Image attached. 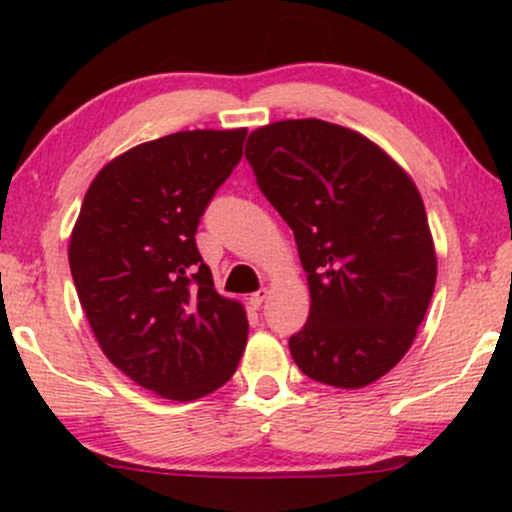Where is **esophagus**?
I'll list each match as a JSON object with an SVG mask.
<instances>
[{"label": "esophagus", "mask_w": 512, "mask_h": 512, "mask_svg": "<svg viewBox=\"0 0 512 512\" xmlns=\"http://www.w3.org/2000/svg\"><path fill=\"white\" fill-rule=\"evenodd\" d=\"M267 296H269L267 289H260V291L250 293V305H252V308H260V305L267 301Z\"/></svg>", "instance_id": "34e87169"}]
</instances>
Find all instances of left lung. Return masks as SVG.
I'll list each match as a JSON object with an SVG mask.
<instances>
[{"label": "left lung", "instance_id": "8db88e82", "mask_svg": "<svg viewBox=\"0 0 512 512\" xmlns=\"http://www.w3.org/2000/svg\"><path fill=\"white\" fill-rule=\"evenodd\" d=\"M245 158L308 274V322L289 339L296 366L344 390L383 378L409 351L436 286L416 185L363 134L315 117L255 129Z\"/></svg>", "mask_w": 512, "mask_h": 512}]
</instances>
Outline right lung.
Instances as JSON below:
<instances>
[{
    "label": "right lung",
    "instance_id": "1",
    "mask_svg": "<svg viewBox=\"0 0 512 512\" xmlns=\"http://www.w3.org/2000/svg\"><path fill=\"white\" fill-rule=\"evenodd\" d=\"M248 129L175 132L110 161L69 240L81 308L110 363L190 402L236 373L248 317L216 293L197 226L243 156Z\"/></svg>",
    "mask_w": 512,
    "mask_h": 512
}]
</instances>
